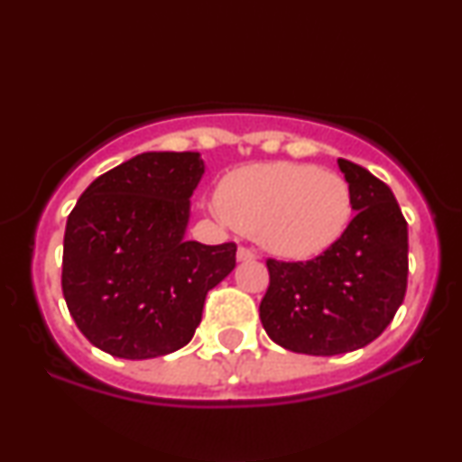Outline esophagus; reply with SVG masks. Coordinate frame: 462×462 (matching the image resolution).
Returning a JSON list of instances; mask_svg holds the SVG:
<instances>
[{
    "mask_svg": "<svg viewBox=\"0 0 462 462\" xmlns=\"http://www.w3.org/2000/svg\"><path fill=\"white\" fill-rule=\"evenodd\" d=\"M236 258H238V261H241V263L256 261V252H254V249H249V247H238Z\"/></svg>",
    "mask_w": 462,
    "mask_h": 462,
    "instance_id": "1",
    "label": "esophagus"
}]
</instances>
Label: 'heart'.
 <instances>
[{"instance_id": "heart-1", "label": "heart", "mask_w": 462, "mask_h": 462, "mask_svg": "<svg viewBox=\"0 0 462 462\" xmlns=\"http://www.w3.org/2000/svg\"><path fill=\"white\" fill-rule=\"evenodd\" d=\"M219 213L280 258L306 261L332 247L352 219V189L341 173L306 162L235 169L217 189Z\"/></svg>"}]
</instances>
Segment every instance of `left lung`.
Segmentation results:
<instances>
[{
	"mask_svg": "<svg viewBox=\"0 0 462 462\" xmlns=\"http://www.w3.org/2000/svg\"><path fill=\"white\" fill-rule=\"evenodd\" d=\"M354 219L306 263L267 258L261 321L284 349L334 356L369 346L393 321L408 282V226L395 195L365 167L338 158Z\"/></svg>",
	"mask_w": 462,
	"mask_h": 462,
	"instance_id": "left-lung-1",
	"label": "left lung"
}]
</instances>
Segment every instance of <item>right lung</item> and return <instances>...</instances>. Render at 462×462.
I'll list each match as a JSON object with an SVG mask.
<instances>
[{
	"mask_svg": "<svg viewBox=\"0 0 462 462\" xmlns=\"http://www.w3.org/2000/svg\"><path fill=\"white\" fill-rule=\"evenodd\" d=\"M198 152H145L93 180L65 227L62 295L79 332L143 360L193 338L204 300L236 264V243L187 241Z\"/></svg>",
	"mask_w": 462,
	"mask_h": 462,
	"instance_id": "1",
	"label": "right lung"
}]
</instances>
